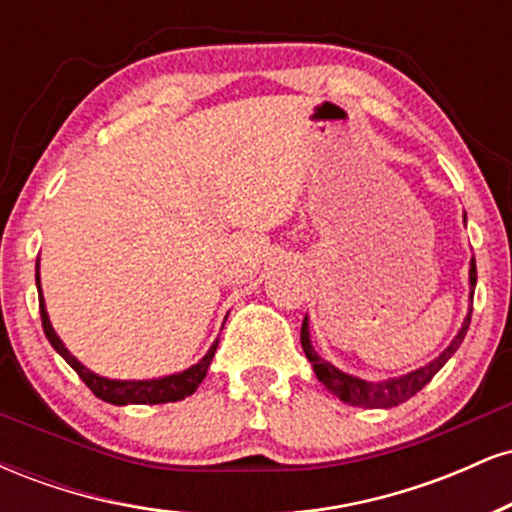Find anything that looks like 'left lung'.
Returning a JSON list of instances; mask_svg holds the SVG:
<instances>
[{
    "instance_id": "obj_1",
    "label": "left lung",
    "mask_w": 512,
    "mask_h": 512,
    "mask_svg": "<svg viewBox=\"0 0 512 512\" xmlns=\"http://www.w3.org/2000/svg\"><path fill=\"white\" fill-rule=\"evenodd\" d=\"M464 223H467V214H464ZM474 286H477V262H469V308H467V317H464L462 327L457 330L452 342L448 344V349H443V354L438 358H433L431 363L426 366L411 370L407 375H399V378H387V380H363L358 375L344 373L337 366H332L330 361H325L320 354L315 351L313 342H310V322L308 315L303 317V327H301V346L308 356V361L313 363V370L322 385L337 395L342 402L351 404V407H366V409H390L397 407V404L407 402L409 397H414L421 387L431 383L433 375L438 373L445 363L450 361V356L455 354L457 346L462 344L464 334L469 330V320H472V298H474Z\"/></svg>"
}]
</instances>
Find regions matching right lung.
I'll list each match as a JSON object with an SVG mask.
<instances>
[{
  "instance_id": "add662e5",
  "label": "right lung",
  "mask_w": 512,
  "mask_h": 512,
  "mask_svg": "<svg viewBox=\"0 0 512 512\" xmlns=\"http://www.w3.org/2000/svg\"><path fill=\"white\" fill-rule=\"evenodd\" d=\"M35 286H38V301H40V317H43V330L52 349L60 354L64 361L69 363L76 370L81 380H84L88 390L93 392L103 402L115 404V407H125V404H166V402H180V399L190 397L192 392L202 385L204 375L211 366V358L216 354V346H219V339L209 346V351L204 354L195 366L180 370V373L163 375V378H151V380H115L105 378V375L93 373L91 368H86L79 358L72 356V351L64 346V342L57 337L55 327H52L48 308H45L43 289H40V260L35 264Z\"/></svg>"
}]
</instances>
